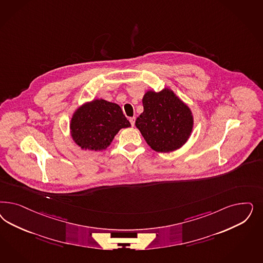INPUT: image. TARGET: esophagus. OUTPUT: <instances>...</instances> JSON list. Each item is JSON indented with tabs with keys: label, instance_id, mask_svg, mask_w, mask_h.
Masks as SVG:
<instances>
[{
	"label": "esophagus",
	"instance_id": "esophagus-1",
	"mask_svg": "<svg viewBox=\"0 0 263 263\" xmlns=\"http://www.w3.org/2000/svg\"><path fill=\"white\" fill-rule=\"evenodd\" d=\"M129 122H130V125L134 127V126H135V123H136V117H130V118H129Z\"/></svg>",
	"mask_w": 263,
	"mask_h": 263
}]
</instances>
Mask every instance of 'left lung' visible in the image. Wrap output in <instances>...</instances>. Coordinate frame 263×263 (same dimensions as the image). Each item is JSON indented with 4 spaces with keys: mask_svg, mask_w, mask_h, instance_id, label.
Segmentation results:
<instances>
[{
    "mask_svg": "<svg viewBox=\"0 0 263 263\" xmlns=\"http://www.w3.org/2000/svg\"><path fill=\"white\" fill-rule=\"evenodd\" d=\"M142 103L144 111L136 126L153 150L172 152L186 143L194 124L192 112L172 91H149Z\"/></svg>",
    "mask_w": 263,
    "mask_h": 263,
    "instance_id": "1",
    "label": "left lung"
}]
</instances>
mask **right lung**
Returning <instances> with one entry per match:
<instances>
[{
    "label": "right lung",
    "instance_id": "add662e5",
    "mask_svg": "<svg viewBox=\"0 0 263 263\" xmlns=\"http://www.w3.org/2000/svg\"><path fill=\"white\" fill-rule=\"evenodd\" d=\"M129 126L118 104L96 100L76 111L70 132L73 140L81 148L100 151L110 145L121 128Z\"/></svg>",
    "mask_w": 263,
    "mask_h": 263
}]
</instances>
